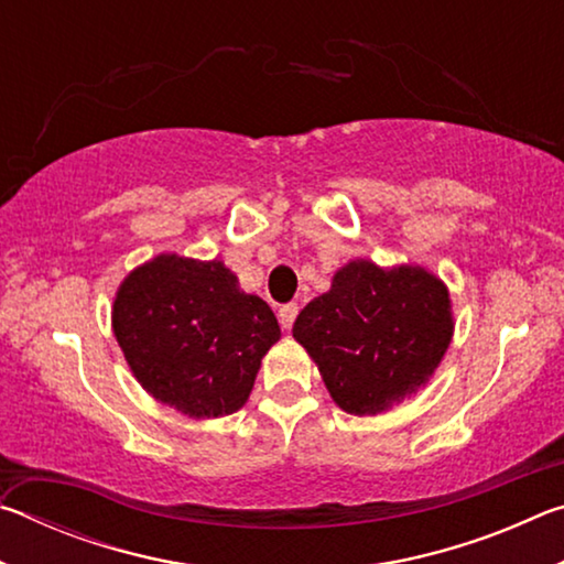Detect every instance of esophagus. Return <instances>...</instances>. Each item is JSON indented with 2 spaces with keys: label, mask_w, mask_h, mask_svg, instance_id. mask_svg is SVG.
<instances>
[{
  "label": "esophagus",
  "mask_w": 564,
  "mask_h": 564,
  "mask_svg": "<svg viewBox=\"0 0 564 564\" xmlns=\"http://www.w3.org/2000/svg\"><path fill=\"white\" fill-rule=\"evenodd\" d=\"M299 303H285V305H281V311H279V321H281V326L289 330L291 326H293V321H295V316H299Z\"/></svg>",
  "instance_id": "esophagus-1"
}]
</instances>
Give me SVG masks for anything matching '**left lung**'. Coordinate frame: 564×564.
I'll list each match as a JSON object with an SVG mask.
<instances>
[{"mask_svg": "<svg viewBox=\"0 0 564 564\" xmlns=\"http://www.w3.org/2000/svg\"><path fill=\"white\" fill-rule=\"evenodd\" d=\"M447 285L423 265L380 269L356 259L340 265L330 291L293 323V338L350 415L386 413L425 388L453 340Z\"/></svg>", "mask_w": 564, "mask_h": 564, "instance_id": "left-lung-1", "label": "left lung"}]
</instances>
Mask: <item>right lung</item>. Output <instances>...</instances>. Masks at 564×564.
Returning <instances> with one entry per match:
<instances>
[{
  "mask_svg": "<svg viewBox=\"0 0 564 564\" xmlns=\"http://www.w3.org/2000/svg\"><path fill=\"white\" fill-rule=\"evenodd\" d=\"M111 328L133 378L159 403L194 420L246 405L281 328L224 261L159 253L119 283Z\"/></svg>",
  "mask_w": 564,
  "mask_h": 564,
  "instance_id": "obj_1",
  "label": "right lung"
}]
</instances>
